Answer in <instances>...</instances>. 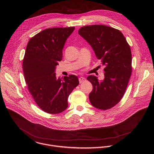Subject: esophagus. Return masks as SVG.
<instances>
[{
	"label": "esophagus",
	"instance_id": "esophagus-1",
	"mask_svg": "<svg viewBox=\"0 0 154 154\" xmlns=\"http://www.w3.org/2000/svg\"><path fill=\"white\" fill-rule=\"evenodd\" d=\"M85 80H86V79L85 77H80L79 78V82H80V83H82V82H85Z\"/></svg>",
	"mask_w": 154,
	"mask_h": 154
}]
</instances>
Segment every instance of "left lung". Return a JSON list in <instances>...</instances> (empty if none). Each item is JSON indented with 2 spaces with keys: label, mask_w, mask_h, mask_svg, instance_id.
<instances>
[{
  "label": "left lung",
  "mask_w": 154,
  "mask_h": 154,
  "mask_svg": "<svg viewBox=\"0 0 154 154\" xmlns=\"http://www.w3.org/2000/svg\"><path fill=\"white\" fill-rule=\"evenodd\" d=\"M91 46L95 55L105 66V78L87 77L93 86L89 100L95 108L106 110L122 99L131 72V53L122 32L103 25L82 27L78 31Z\"/></svg>",
  "instance_id": "1"
}]
</instances>
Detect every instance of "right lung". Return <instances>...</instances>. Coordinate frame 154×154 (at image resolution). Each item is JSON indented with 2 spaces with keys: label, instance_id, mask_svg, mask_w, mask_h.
Masks as SVG:
<instances>
[{
  "label": "right lung",
  "instance_id": "right-lung-1",
  "mask_svg": "<svg viewBox=\"0 0 154 154\" xmlns=\"http://www.w3.org/2000/svg\"><path fill=\"white\" fill-rule=\"evenodd\" d=\"M75 28H50L38 32L27 44L23 69L34 101L43 111L61 113L68 107V98L79 84L75 75L57 79L55 69L62 59V49Z\"/></svg>",
  "mask_w": 154,
  "mask_h": 154
}]
</instances>
